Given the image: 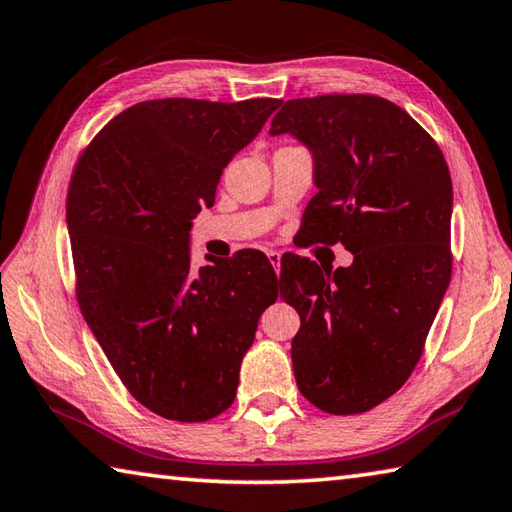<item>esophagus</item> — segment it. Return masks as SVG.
<instances>
[{"instance_id": "1", "label": "esophagus", "mask_w": 512, "mask_h": 512, "mask_svg": "<svg viewBox=\"0 0 512 512\" xmlns=\"http://www.w3.org/2000/svg\"><path fill=\"white\" fill-rule=\"evenodd\" d=\"M267 258H270V263L274 265L276 274H281V251H276V249L267 251Z\"/></svg>"}]
</instances>
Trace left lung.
Masks as SVG:
<instances>
[{
  "label": "left lung",
  "instance_id": "8db88e82",
  "mask_svg": "<svg viewBox=\"0 0 512 512\" xmlns=\"http://www.w3.org/2000/svg\"><path fill=\"white\" fill-rule=\"evenodd\" d=\"M283 132L315 157L308 240L353 254L324 271L294 258L283 288L301 317L294 378L326 414H364L416 369L450 285V168L423 125L373 94L292 98L272 119L270 134Z\"/></svg>",
  "mask_w": 512,
  "mask_h": 512
}]
</instances>
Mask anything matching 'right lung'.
Segmentation results:
<instances>
[{"label": "right lung", "mask_w": 512, "mask_h": 512, "mask_svg": "<svg viewBox=\"0 0 512 512\" xmlns=\"http://www.w3.org/2000/svg\"><path fill=\"white\" fill-rule=\"evenodd\" d=\"M279 98H157L80 152L67 227L80 312L125 389L157 416L204 423L231 407L242 355L279 297L256 249L193 270L191 220Z\"/></svg>", "instance_id": "add662e5"}]
</instances>
